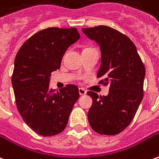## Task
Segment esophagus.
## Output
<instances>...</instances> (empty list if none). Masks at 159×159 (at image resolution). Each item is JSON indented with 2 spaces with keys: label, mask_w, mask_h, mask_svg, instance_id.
<instances>
[{
  "label": "esophagus",
  "mask_w": 159,
  "mask_h": 159,
  "mask_svg": "<svg viewBox=\"0 0 159 159\" xmlns=\"http://www.w3.org/2000/svg\"><path fill=\"white\" fill-rule=\"evenodd\" d=\"M78 91H79L80 95H84V94H86V93H87L86 90L84 89H83V88H79Z\"/></svg>",
  "instance_id": "esophagus-1"
}]
</instances>
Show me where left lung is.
Masks as SVG:
<instances>
[{
  "label": "left lung",
  "mask_w": 159,
  "mask_h": 159,
  "mask_svg": "<svg viewBox=\"0 0 159 159\" xmlns=\"http://www.w3.org/2000/svg\"><path fill=\"white\" fill-rule=\"evenodd\" d=\"M95 41L101 52L97 77L109 85L107 96L88 92L93 104L88 112L91 128L100 134L115 135L129 125L143 99L146 70L133 42L107 25L82 29Z\"/></svg>",
  "instance_id": "8db88e82"
}]
</instances>
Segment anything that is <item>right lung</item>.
<instances>
[{"label": "right lung", "instance_id": "1", "mask_svg": "<svg viewBox=\"0 0 159 159\" xmlns=\"http://www.w3.org/2000/svg\"><path fill=\"white\" fill-rule=\"evenodd\" d=\"M79 38L76 28H48L30 37L15 57L12 85L17 108L26 124L42 136L65 129L79 98L76 85L49 89L51 73L60 68L67 48Z\"/></svg>", "mask_w": 159, "mask_h": 159}]
</instances>
